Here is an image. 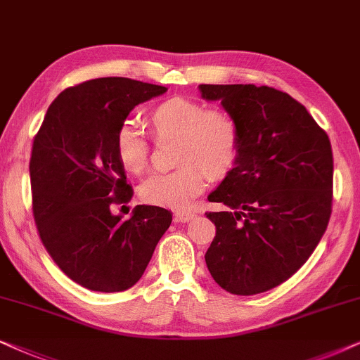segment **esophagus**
Returning a JSON list of instances; mask_svg holds the SVG:
<instances>
[{
	"label": "esophagus",
	"instance_id": "1",
	"mask_svg": "<svg viewBox=\"0 0 360 360\" xmlns=\"http://www.w3.org/2000/svg\"><path fill=\"white\" fill-rule=\"evenodd\" d=\"M174 217L177 222H189V220H193L195 217V214L191 212V210H177Z\"/></svg>",
	"mask_w": 360,
	"mask_h": 360
}]
</instances>
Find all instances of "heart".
Wrapping results in <instances>:
<instances>
[{
	"mask_svg": "<svg viewBox=\"0 0 360 360\" xmlns=\"http://www.w3.org/2000/svg\"><path fill=\"white\" fill-rule=\"evenodd\" d=\"M146 122L160 140L177 138L176 171L155 174L141 184L148 204L186 209L204 193L210 179H222L236 166L240 150L237 120L225 110H207L186 97H171L146 113ZM115 151L127 171L140 174L150 161V143L135 124L124 123L115 136Z\"/></svg>",
	"mask_w": 360,
	"mask_h": 360,
	"instance_id": "obj_1",
	"label": "heart"
}]
</instances>
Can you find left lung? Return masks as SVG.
<instances>
[{
  "instance_id": "left-lung-1",
  "label": "left lung",
  "mask_w": 360,
  "mask_h": 360,
  "mask_svg": "<svg viewBox=\"0 0 360 360\" xmlns=\"http://www.w3.org/2000/svg\"><path fill=\"white\" fill-rule=\"evenodd\" d=\"M238 123L232 171L209 194L215 237L205 263L232 295L263 293L293 276L314 252L333 204V150L326 131L288 94L257 85H199Z\"/></svg>"
}]
</instances>
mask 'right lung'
I'll use <instances>...</instances> for the list:
<instances>
[{"label": "right lung", "mask_w": 360, "mask_h": 360, "mask_svg": "<svg viewBox=\"0 0 360 360\" xmlns=\"http://www.w3.org/2000/svg\"><path fill=\"white\" fill-rule=\"evenodd\" d=\"M166 87L102 77L65 89L47 108L32 145V212L46 250L75 283L115 293L131 288L169 229L172 214L136 205L131 217L112 212L131 199L115 136L136 105Z\"/></svg>", "instance_id": "right-lung-1"}]
</instances>
